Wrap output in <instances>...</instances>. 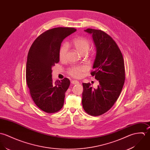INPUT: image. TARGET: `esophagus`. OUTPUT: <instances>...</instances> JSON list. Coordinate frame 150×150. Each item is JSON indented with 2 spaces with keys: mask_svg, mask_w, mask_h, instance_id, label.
<instances>
[{
  "mask_svg": "<svg viewBox=\"0 0 150 150\" xmlns=\"http://www.w3.org/2000/svg\"><path fill=\"white\" fill-rule=\"evenodd\" d=\"M78 83H79V82L78 81L74 80V81H71V84H72V85H76V84H78Z\"/></svg>",
  "mask_w": 150,
  "mask_h": 150,
  "instance_id": "obj_1",
  "label": "esophagus"
}]
</instances>
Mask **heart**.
<instances>
[{
    "label": "heart",
    "instance_id": "1",
    "mask_svg": "<svg viewBox=\"0 0 150 150\" xmlns=\"http://www.w3.org/2000/svg\"><path fill=\"white\" fill-rule=\"evenodd\" d=\"M72 46L76 51L81 54L86 53L90 47V41L83 37H79L73 40ZM68 46L67 43H64L59 50V57L60 60H64L68 52ZM86 71V68L84 66H74L69 68L68 73L71 76L75 78H79L82 76L83 72Z\"/></svg>",
    "mask_w": 150,
    "mask_h": 150
}]
</instances>
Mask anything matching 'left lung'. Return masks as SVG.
Returning <instances> with one entry per match:
<instances>
[{
	"label": "left lung",
	"instance_id": "8db88e82",
	"mask_svg": "<svg viewBox=\"0 0 150 150\" xmlns=\"http://www.w3.org/2000/svg\"><path fill=\"white\" fill-rule=\"evenodd\" d=\"M85 32L92 35L96 55L91 72L99 82L97 89L90 83H83L82 105L92 116L101 115L114 104L122 90L125 71L122 54L116 42L107 33L88 28Z\"/></svg>",
	"mask_w": 150,
	"mask_h": 150
}]
</instances>
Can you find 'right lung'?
Listing matches in <instances>:
<instances>
[{"mask_svg": "<svg viewBox=\"0 0 150 150\" xmlns=\"http://www.w3.org/2000/svg\"><path fill=\"white\" fill-rule=\"evenodd\" d=\"M74 28L57 27L40 35L30 46L26 67V81L35 104L47 113L62 108L65 93L70 81L65 78L55 82L52 67L60 61L59 50L62 40L76 31Z\"/></svg>", "mask_w": 150, "mask_h": 150, "instance_id": "obj_1", "label": "right lung"}]
</instances>
